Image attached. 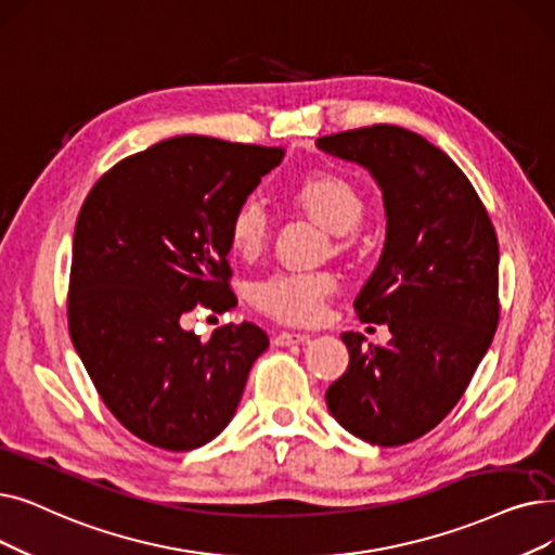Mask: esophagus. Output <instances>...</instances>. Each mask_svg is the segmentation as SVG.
Instances as JSON below:
<instances>
[{
  "label": "esophagus",
  "instance_id": "obj_1",
  "mask_svg": "<svg viewBox=\"0 0 555 555\" xmlns=\"http://www.w3.org/2000/svg\"><path fill=\"white\" fill-rule=\"evenodd\" d=\"M308 333H293V331H281L274 335V345L276 347H291V345H301L308 340Z\"/></svg>",
  "mask_w": 555,
  "mask_h": 555
}]
</instances>
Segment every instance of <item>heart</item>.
<instances>
[{"label": "heart", "mask_w": 555, "mask_h": 555, "mask_svg": "<svg viewBox=\"0 0 555 555\" xmlns=\"http://www.w3.org/2000/svg\"><path fill=\"white\" fill-rule=\"evenodd\" d=\"M293 199L333 233L353 231L365 215V202L360 192L343 177L328 172H312L304 177ZM270 233V212L258 195L240 202L229 220L231 247L240 256H254L262 249ZM335 291L331 272H274L251 285V301L287 324H312L324 315L326 299Z\"/></svg>", "instance_id": "heart-1"}]
</instances>
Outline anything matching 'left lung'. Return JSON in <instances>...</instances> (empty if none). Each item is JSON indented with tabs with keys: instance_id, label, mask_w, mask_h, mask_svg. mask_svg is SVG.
Returning <instances> with one entry per match:
<instances>
[{
	"instance_id": "left-lung-1",
	"label": "left lung",
	"mask_w": 555,
	"mask_h": 555,
	"mask_svg": "<svg viewBox=\"0 0 555 555\" xmlns=\"http://www.w3.org/2000/svg\"><path fill=\"white\" fill-rule=\"evenodd\" d=\"M372 175L385 245L353 306L388 324V345L343 333L347 372L328 385L331 415L356 438L397 447L436 428L463 397L499 322V243L474 185L442 150L392 125L318 138Z\"/></svg>"
}]
</instances>
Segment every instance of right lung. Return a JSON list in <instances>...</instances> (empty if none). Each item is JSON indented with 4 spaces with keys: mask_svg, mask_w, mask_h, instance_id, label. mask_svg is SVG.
<instances>
[{
    "mask_svg": "<svg viewBox=\"0 0 555 555\" xmlns=\"http://www.w3.org/2000/svg\"><path fill=\"white\" fill-rule=\"evenodd\" d=\"M283 147L177 135L119 160L81 206L72 245L67 322L94 388L135 438L197 449L233 420L256 358L251 322L208 343L181 326L197 304H235L229 220Z\"/></svg>",
    "mask_w": 555,
    "mask_h": 555,
    "instance_id": "1",
    "label": "right lung"
}]
</instances>
